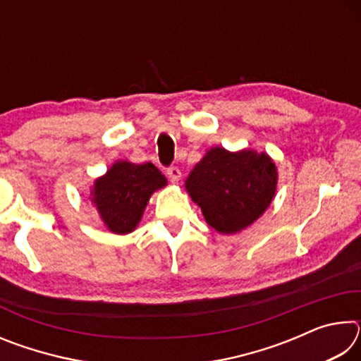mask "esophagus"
I'll return each mask as SVG.
<instances>
[{"mask_svg": "<svg viewBox=\"0 0 361 361\" xmlns=\"http://www.w3.org/2000/svg\"><path fill=\"white\" fill-rule=\"evenodd\" d=\"M167 175H169L170 181L178 183L180 178H181V170H180L178 167H170V169L167 170Z\"/></svg>", "mask_w": 361, "mask_h": 361, "instance_id": "34e87169", "label": "esophagus"}]
</instances>
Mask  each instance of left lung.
I'll return each mask as SVG.
<instances>
[{
  "label": "left lung",
  "instance_id": "1",
  "mask_svg": "<svg viewBox=\"0 0 361 361\" xmlns=\"http://www.w3.org/2000/svg\"><path fill=\"white\" fill-rule=\"evenodd\" d=\"M277 181L276 162L267 152L215 146L189 172L185 188L207 224L219 234H235L269 209Z\"/></svg>",
  "mask_w": 361,
  "mask_h": 361
}]
</instances>
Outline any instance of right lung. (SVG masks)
<instances>
[{"label":"right lung","mask_w":361,"mask_h":361,"mask_svg":"<svg viewBox=\"0 0 361 361\" xmlns=\"http://www.w3.org/2000/svg\"><path fill=\"white\" fill-rule=\"evenodd\" d=\"M167 186V178L151 162L116 161L94 181L90 202L113 234H129L143 218L151 195Z\"/></svg>","instance_id":"right-lung-1"}]
</instances>
